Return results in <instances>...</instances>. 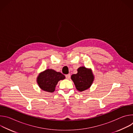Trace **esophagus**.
<instances>
[{"mask_svg":"<svg viewBox=\"0 0 133 133\" xmlns=\"http://www.w3.org/2000/svg\"><path fill=\"white\" fill-rule=\"evenodd\" d=\"M66 78L67 79H69L70 78V74H67L66 75Z\"/></svg>","mask_w":133,"mask_h":133,"instance_id":"obj_1","label":"esophagus"}]
</instances>
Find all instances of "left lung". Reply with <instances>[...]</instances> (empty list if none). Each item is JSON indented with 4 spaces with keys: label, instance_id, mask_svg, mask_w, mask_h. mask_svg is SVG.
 Returning <instances> with one entry per match:
<instances>
[{
    "label": "left lung",
    "instance_id": "8db88e82",
    "mask_svg": "<svg viewBox=\"0 0 133 133\" xmlns=\"http://www.w3.org/2000/svg\"><path fill=\"white\" fill-rule=\"evenodd\" d=\"M76 74L71 75V79L74 82L76 89L82 91L89 88L94 81V76L90 69L81 67L77 69Z\"/></svg>",
    "mask_w": 133,
    "mask_h": 133
}]
</instances>
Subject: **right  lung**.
<instances>
[{"instance_id":"add662e5","label":"right lung","mask_w":133,"mask_h":133,"mask_svg":"<svg viewBox=\"0 0 133 133\" xmlns=\"http://www.w3.org/2000/svg\"><path fill=\"white\" fill-rule=\"evenodd\" d=\"M65 78V75L51 69L41 72L37 77V83L40 88L46 91L52 92L58 81Z\"/></svg>"}]
</instances>
